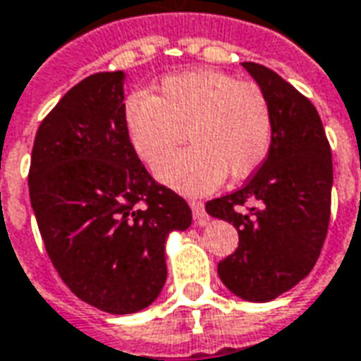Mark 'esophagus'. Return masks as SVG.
<instances>
[{
  "mask_svg": "<svg viewBox=\"0 0 361 361\" xmlns=\"http://www.w3.org/2000/svg\"><path fill=\"white\" fill-rule=\"evenodd\" d=\"M189 207L193 211V219H195L197 226H207L209 224V214L204 212V204L201 201H189Z\"/></svg>",
  "mask_w": 361,
  "mask_h": 361,
  "instance_id": "34e87169",
  "label": "esophagus"
}]
</instances>
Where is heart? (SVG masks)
I'll list each match as a JSON object with an SVG mask.
<instances>
[{
	"mask_svg": "<svg viewBox=\"0 0 361 361\" xmlns=\"http://www.w3.org/2000/svg\"><path fill=\"white\" fill-rule=\"evenodd\" d=\"M135 154L154 166L188 135L191 147L157 168V178L188 195H204L224 181L255 172L269 154L271 106L253 82L214 69L166 77L154 94L137 92L123 106Z\"/></svg>",
	"mask_w": 361,
	"mask_h": 361,
	"instance_id": "b5f03b06",
	"label": "heart"
}]
</instances>
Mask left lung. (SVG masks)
Returning a JSON list of instances; mask_svg holds the SVG:
<instances>
[{"label":"left lung","instance_id":"8db88e82","mask_svg":"<svg viewBox=\"0 0 361 361\" xmlns=\"http://www.w3.org/2000/svg\"><path fill=\"white\" fill-rule=\"evenodd\" d=\"M243 67L271 106V149L242 189L204 209L240 235L238 250L219 263L222 284L245 302L263 303L317 263L331 219L333 160L315 106L269 67Z\"/></svg>","mask_w":361,"mask_h":361}]
</instances>
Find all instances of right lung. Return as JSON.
Here are the masks:
<instances>
[{
  "instance_id": "add662e5",
  "label": "right lung",
  "mask_w": 361,
  "mask_h": 361,
  "mask_svg": "<svg viewBox=\"0 0 361 361\" xmlns=\"http://www.w3.org/2000/svg\"><path fill=\"white\" fill-rule=\"evenodd\" d=\"M126 73H96L38 127L28 191L46 251L69 290L114 315L149 307L166 276V242L191 226L189 204L158 185L123 126Z\"/></svg>"
}]
</instances>
